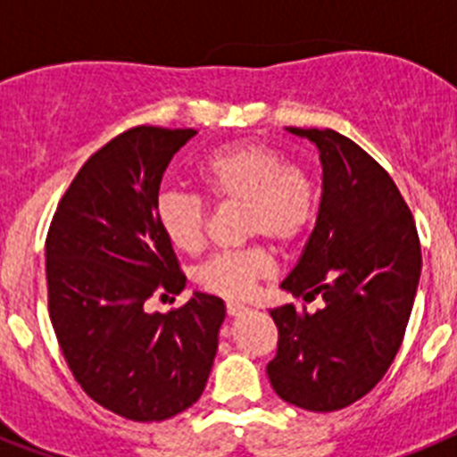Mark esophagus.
Returning <instances> with one entry per match:
<instances>
[{
    "instance_id": "esophagus-1",
    "label": "esophagus",
    "mask_w": 457,
    "mask_h": 457,
    "mask_svg": "<svg viewBox=\"0 0 457 457\" xmlns=\"http://www.w3.org/2000/svg\"><path fill=\"white\" fill-rule=\"evenodd\" d=\"M247 306L245 304H237V302H228V304H226V313H228V316H242V313H247Z\"/></svg>"
}]
</instances>
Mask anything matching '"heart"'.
Wrapping results in <instances>:
<instances>
[{"label":"heart","instance_id":"heart-1","mask_svg":"<svg viewBox=\"0 0 457 457\" xmlns=\"http://www.w3.org/2000/svg\"><path fill=\"white\" fill-rule=\"evenodd\" d=\"M205 196L220 205H242L245 237H265L288 249L306 237L320 210L316 173L300 160L265 141H236L210 153L196 167ZM157 224L179 252H204L208 242L210 205L204 196L169 189L157 196ZM274 261L263 242L237 252L217 253L196 272L208 293L224 300H245L258 281L272 274Z\"/></svg>","mask_w":457,"mask_h":457}]
</instances>
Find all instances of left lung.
Returning a JSON list of instances; mask_svg holds the SVG:
<instances>
[{
	"label": "left lung",
	"mask_w": 457,
	"mask_h": 457,
	"mask_svg": "<svg viewBox=\"0 0 457 457\" xmlns=\"http://www.w3.org/2000/svg\"><path fill=\"white\" fill-rule=\"evenodd\" d=\"M320 151L322 201L300 263L281 288L297 302L270 311L277 354L268 378L278 398L337 411L385 378L410 320L421 245L411 210L389 173L334 130L288 128Z\"/></svg>",
	"instance_id": "left-lung-1"
}]
</instances>
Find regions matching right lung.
I'll return each mask as SVG.
<instances>
[{
	"label": "right lung",
	"mask_w": 457,
	"mask_h": 457,
	"mask_svg": "<svg viewBox=\"0 0 457 457\" xmlns=\"http://www.w3.org/2000/svg\"><path fill=\"white\" fill-rule=\"evenodd\" d=\"M194 128L137 125L93 153L56 205L46 240L47 309L84 394L130 421H164L199 401L224 302L194 293L169 313L185 274L157 224L164 169Z\"/></svg>",
	"instance_id": "1"
}]
</instances>
